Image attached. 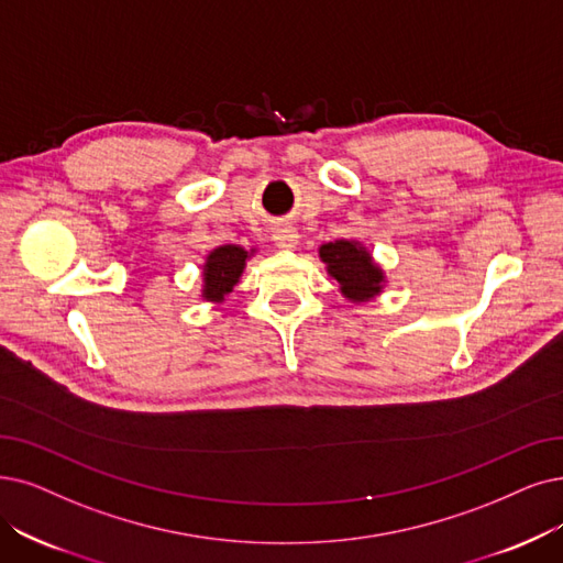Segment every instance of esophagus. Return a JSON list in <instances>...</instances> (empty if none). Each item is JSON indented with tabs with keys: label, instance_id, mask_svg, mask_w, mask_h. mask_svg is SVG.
<instances>
[{
	"label": "esophagus",
	"instance_id": "esophagus-1",
	"mask_svg": "<svg viewBox=\"0 0 563 563\" xmlns=\"http://www.w3.org/2000/svg\"><path fill=\"white\" fill-rule=\"evenodd\" d=\"M298 238L300 235H298V231L294 227H282L273 235V240H275V244L279 246V250H296Z\"/></svg>",
	"mask_w": 563,
	"mask_h": 563
}]
</instances>
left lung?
<instances>
[{
  "instance_id": "obj_1",
  "label": "left lung",
  "mask_w": 563,
  "mask_h": 563,
  "mask_svg": "<svg viewBox=\"0 0 563 563\" xmlns=\"http://www.w3.org/2000/svg\"><path fill=\"white\" fill-rule=\"evenodd\" d=\"M321 261L328 267V275L340 282L342 296L351 302H367L384 290L386 275L363 244L355 240H334L321 244Z\"/></svg>"
}]
</instances>
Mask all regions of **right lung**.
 <instances>
[{
  "mask_svg": "<svg viewBox=\"0 0 563 563\" xmlns=\"http://www.w3.org/2000/svg\"><path fill=\"white\" fill-rule=\"evenodd\" d=\"M252 254L238 244H223L212 250L203 265V300L223 302V298H227L233 286L240 282L246 258Z\"/></svg>",
  "mask_w": 563,
  "mask_h": 563,
  "instance_id": "1",
  "label": "right lung"
}]
</instances>
